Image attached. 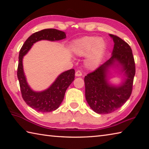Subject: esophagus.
<instances>
[{
  "instance_id": "34e87169",
  "label": "esophagus",
  "mask_w": 149,
  "mask_h": 149,
  "mask_svg": "<svg viewBox=\"0 0 149 149\" xmlns=\"http://www.w3.org/2000/svg\"><path fill=\"white\" fill-rule=\"evenodd\" d=\"M81 75H82V72L80 70H77L76 72H75V76L80 77Z\"/></svg>"
}]
</instances>
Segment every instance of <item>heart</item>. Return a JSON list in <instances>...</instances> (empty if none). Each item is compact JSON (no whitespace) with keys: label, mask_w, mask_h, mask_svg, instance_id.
Segmentation results:
<instances>
[{"label":"heart","mask_w":149,"mask_h":149,"mask_svg":"<svg viewBox=\"0 0 149 149\" xmlns=\"http://www.w3.org/2000/svg\"><path fill=\"white\" fill-rule=\"evenodd\" d=\"M106 49L105 42L96 37L86 36L76 41L73 46V51L77 56L88 54L86 65L90 68H96L102 59Z\"/></svg>","instance_id":"heart-1"}]
</instances>
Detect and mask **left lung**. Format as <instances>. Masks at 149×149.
<instances>
[{
  "mask_svg": "<svg viewBox=\"0 0 149 149\" xmlns=\"http://www.w3.org/2000/svg\"><path fill=\"white\" fill-rule=\"evenodd\" d=\"M109 36L115 43L111 57L84 77L86 101L98 114L111 113L125 103L132 93L136 72L131 47L118 36ZM116 62L121 66L125 75V81L117 87L110 85L107 77L109 68L116 65Z\"/></svg>",
  "mask_w": 149,
  "mask_h": 149,
  "instance_id": "left-lung-1",
  "label": "left lung"
}]
</instances>
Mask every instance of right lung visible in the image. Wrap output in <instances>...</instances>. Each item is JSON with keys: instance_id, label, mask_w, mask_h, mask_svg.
<instances>
[{"instance_id": "add662e5", "label": "right lung", "mask_w": 149, "mask_h": 149, "mask_svg": "<svg viewBox=\"0 0 149 149\" xmlns=\"http://www.w3.org/2000/svg\"><path fill=\"white\" fill-rule=\"evenodd\" d=\"M63 31L55 29H43L31 35L22 45L18 57L17 77L20 84L22 96L28 106L39 112L47 113L57 109L64 99L65 91L75 78L74 69L63 72L54 83L45 91L36 92L28 85L23 70V57L30 50L34 43L40 40L58 41L64 39Z\"/></svg>"}]
</instances>
